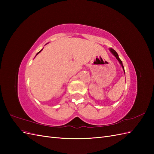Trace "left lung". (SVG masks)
I'll return each mask as SVG.
<instances>
[{"label": "left lung", "mask_w": 154, "mask_h": 154, "mask_svg": "<svg viewBox=\"0 0 154 154\" xmlns=\"http://www.w3.org/2000/svg\"><path fill=\"white\" fill-rule=\"evenodd\" d=\"M110 52L115 56V57H116V58H117V60H118L119 62L120 63V64L122 65V67H123V70H124V72H125V69H124V67H123V66L122 61L119 59V57H118V53H116V51L115 50H114L113 49H112V48H110Z\"/></svg>", "instance_id": "8db88e82"}]
</instances>
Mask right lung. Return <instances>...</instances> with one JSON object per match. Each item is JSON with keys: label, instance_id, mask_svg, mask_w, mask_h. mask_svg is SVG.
I'll use <instances>...</instances> for the list:
<instances>
[{"label": "right lung", "instance_id": "1", "mask_svg": "<svg viewBox=\"0 0 154 154\" xmlns=\"http://www.w3.org/2000/svg\"><path fill=\"white\" fill-rule=\"evenodd\" d=\"M42 51V50H41V51H39V52H38V53H37V54H36V55H37V54H38V53H40V52H41V51Z\"/></svg>", "mask_w": 154, "mask_h": 154}]
</instances>
